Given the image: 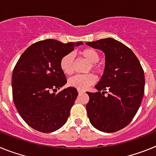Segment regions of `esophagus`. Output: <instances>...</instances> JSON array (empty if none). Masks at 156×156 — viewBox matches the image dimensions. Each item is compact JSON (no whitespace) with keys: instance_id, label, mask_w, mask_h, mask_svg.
I'll return each mask as SVG.
<instances>
[{"instance_id":"1","label":"esophagus","mask_w":156,"mask_h":156,"mask_svg":"<svg viewBox=\"0 0 156 156\" xmlns=\"http://www.w3.org/2000/svg\"><path fill=\"white\" fill-rule=\"evenodd\" d=\"M83 92H84V90H80V89H78V93L79 94H82L83 93Z\"/></svg>"}]
</instances>
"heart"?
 Returning a JSON list of instances; mask_svg holds the SVG:
<instances>
[{"mask_svg":"<svg viewBox=\"0 0 156 156\" xmlns=\"http://www.w3.org/2000/svg\"><path fill=\"white\" fill-rule=\"evenodd\" d=\"M81 57L90 62L87 71L92 69L98 75L104 73L105 66L102 62H98L100 55L97 50L92 48H87L80 52ZM60 68L66 75H72L75 69V56L73 53L65 55L60 60ZM97 81V77L93 73L76 75L69 80L68 84L70 87L77 88L80 90H85L89 87L92 86Z\"/></svg>","mask_w":156,"mask_h":156,"instance_id":"obj_1","label":"heart"}]
</instances>
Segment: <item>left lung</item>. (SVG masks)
<instances>
[{
    "mask_svg": "<svg viewBox=\"0 0 156 156\" xmlns=\"http://www.w3.org/2000/svg\"><path fill=\"white\" fill-rule=\"evenodd\" d=\"M86 44L105 55L104 74L95 86L98 91L87 92L90 98L86 106L88 118L101 131L116 132L131 122L140 107L144 93V70L131 49L113 38Z\"/></svg>",
    "mask_w": 156,
    "mask_h": 156,
    "instance_id": "left-lung-1",
    "label": "left lung"
}]
</instances>
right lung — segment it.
Returning <instances> with one entry per match:
<instances>
[{"instance_id":"1","label":"right lung","mask_w":156,"mask_h":156,"mask_svg":"<svg viewBox=\"0 0 156 156\" xmlns=\"http://www.w3.org/2000/svg\"><path fill=\"white\" fill-rule=\"evenodd\" d=\"M83 42L67 43L53 39L36 42L25 51L12 73V97L19 115L27 124L42 133L61 128L68 119L78 92L68 87L60 68L62 58Z\"/></svg>"}]
</instances>
